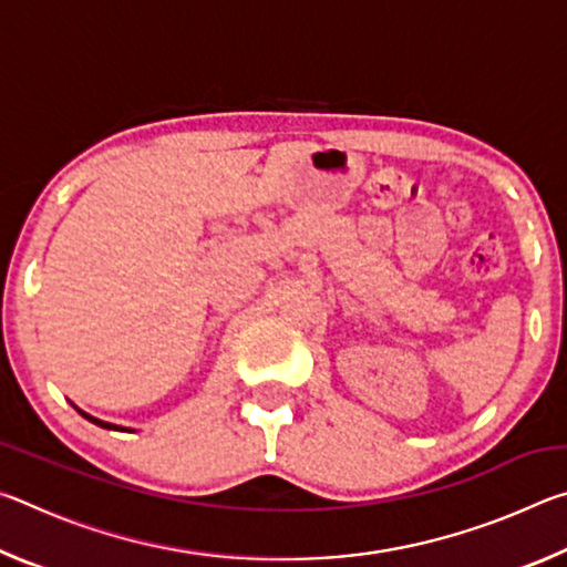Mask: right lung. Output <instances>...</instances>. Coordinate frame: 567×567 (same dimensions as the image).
<instances>
[{"instance_id":"1","label":"right lung","mask_w":567,"mask_h":567,"mask_svg":"<svg viewBox=\"0 0 567 567\" xmlns=\"http://www.w3.org/2000/svg\"><path fill=\"white\" fill-rule=\"evenodd\" d=\"M76 408V405H74ZM76 412H80V415L82 417H87L90 422H94V425H100V427H104V430H124V433H127V430H130V433H134V430L132 427H122V425H114V422H104V420H100V417H94V415H90V412H84V410H80V408H76Z\"/></svg>"}]
</instances>
